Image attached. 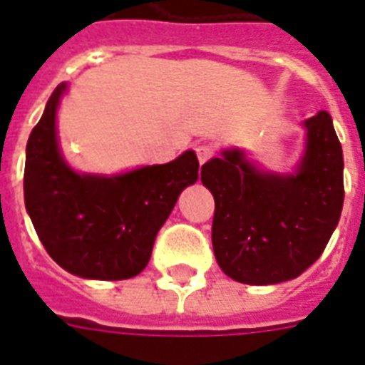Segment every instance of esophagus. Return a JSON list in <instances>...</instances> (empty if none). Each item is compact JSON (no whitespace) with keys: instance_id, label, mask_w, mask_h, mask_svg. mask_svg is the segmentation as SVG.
<instances>
[{"instance_id":"1","label":"esophagus","mask_w":365,"mask_h":365,"mask_svg":"<svg viewBox=\"0 0 365 365\" xmlns=\"http://www.w3.org/2000/svg\"><path fill=\"white\" fill-rule=\"evenodd\" d=\"M195 150H197V158H199L201 164H205V162L209 160L210 156H212V147H210V145H199Z\"/></svg>"}]
</instances>
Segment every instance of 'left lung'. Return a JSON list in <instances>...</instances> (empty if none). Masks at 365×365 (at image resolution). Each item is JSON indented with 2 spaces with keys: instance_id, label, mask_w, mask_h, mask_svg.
Wrapping results in <instances>:
<instances>
[{
  "instance_id": "8db88e82",
  "label": "left lung",
  "mask_w": 365,
  "mask_h": 365,
  "mask_svg": "<svg viewBox=\"0 0 365 365\" xmlns=\"http://www.w3.org/2000/svg\"><path fill=\"white\" fill-rule=\"evenodd\" d=\"M302 128L304 150L292 172L261 168L237 147L201 168V182L215 197V257L236 282L296 279L319 259L339 224L344 160L333 120L321 110Z\"/></svg>"
}]
</instances>
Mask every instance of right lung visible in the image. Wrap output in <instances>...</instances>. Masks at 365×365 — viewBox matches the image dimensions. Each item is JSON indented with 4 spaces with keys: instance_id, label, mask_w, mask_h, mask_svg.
Masks as SVG:
<instances>
[{
    "instance_id": "obj_1",
    "label": "right lung",
    "mask_w": 365,
    "mask_h": 365,
    "mask_svg": "<svg viewBox=\"0 0 365 365\" xmlns=\"http://www.w3.org/2000/svg\"><path fill=\"white\" fill-rule=\"evenodd\" d=\"M58 85L26 143L24 207L40 242L61 269L91 280H123L147 267L155 237L178 197L199 180V160L185 150L175 160L118 172L86 174L63 158Z\"/></svg>"
}]
</instances>
